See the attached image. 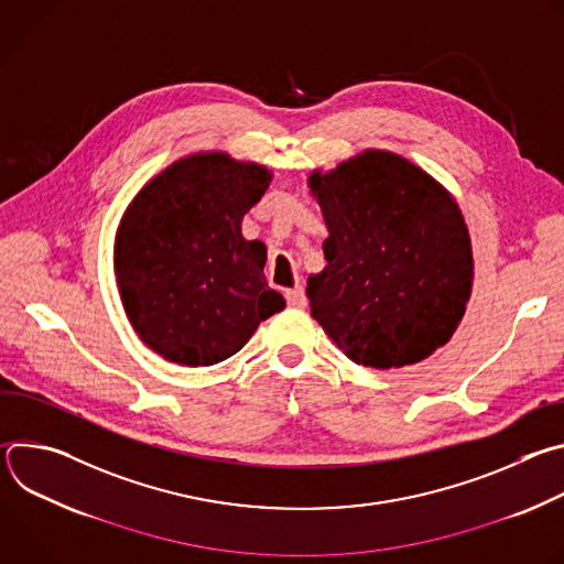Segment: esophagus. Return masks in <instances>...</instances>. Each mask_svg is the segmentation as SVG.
Segmentation results:
<instances>
[{
	"instance_id": "34e87169",
	"label": "esophagus",
	"mask_w": 564,
	"mask_h": 564,
	"mask_svg": "<svg viewBox=\"0 0 564 564\" xmlns=\"http://www.w3.org/2000/svg\"><path fill=\"white\" fill-rule=\"evenodd\" d=\"M285 301L290 307H305L307 305V299H305V292L301 285H294L290 290H285Z\"/></svg>"
}]
</instances>
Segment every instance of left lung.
<instances>
[{
  "label": "left lung",
  "mask_w": 564,
  "mask_h": 564,
  "mask_svg": "<svg viewBox=\"0 0 564 564\" xmlns=\"http://www.w3.org/2000/svg\"><path fill=\"white\" fill-rule=\"evenodd\" d=\"M324 214L328 265L307 279L312 316L348 359L411 366L444 346L473 285L455 198L411 160L366 149L307 178Z\"/></svg>",
  "instance_id": "left-lung-1"
}]
</instances>
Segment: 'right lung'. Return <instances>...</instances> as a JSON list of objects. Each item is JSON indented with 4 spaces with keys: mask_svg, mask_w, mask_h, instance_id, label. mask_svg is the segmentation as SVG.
Segmentation results:
<instances>
[{
    "mask_svg": "<svg viewBox=\"0 0 564 564\" xmlns=\"http://www.w3.org/2000/svg\"><path fill=\"white\" fill-rule=\"evenodd\" d=\"M272 172L200 151L151 178L116 234V279L129 324L167 361L214 366L285 307L265 281L268 250L240 234Z\"/></svg>",
    "mask_w": 564,
    "mask_h": 564,
    "instance_id": "right-lung-1",
    "label": "right lung"
}]
</instances>
